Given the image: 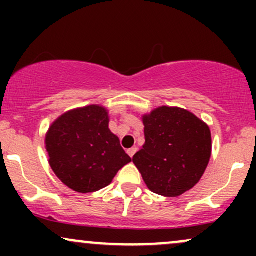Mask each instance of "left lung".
Listing matches in <instances>:
<instances>
[{"instance_id": "left-lung-1", "label": "left lung", "mask_w": 256, "mask_h": 256, "mask_svg": "<svg viewBox=\"0 0 256 256\" xmlns=\"http://www.w3.org/2000/svg\"><path fill=\"white\" fill-rule=\"evenodd\" d=\"M110 116L101 106H88L62 114L46 136L49 165L56 177L77 192L108 186L131 158L112 134Z\"/></svg>"}]
</instances>
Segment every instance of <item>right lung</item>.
I'll return each mask as SVG.
<instances>
[{"label":"right lung","instance_id":"right-lung-1","mask_svg":"<svg viewBox=\"0 0 256 256\" xmlns=\"http://www.w3.org/2000/svg\"><path fill=\"white\" fill-rule=\"evenodd\" d=\"M146 143L134 164L150 192L177 198L195 186L212 152L210 128L190 112L160 107L143 116Z\"/></svg>","mask_w":256,"mask_h":256}]
</instances>
